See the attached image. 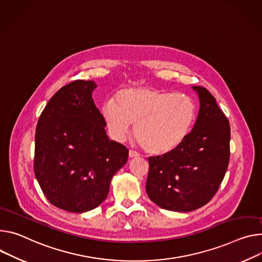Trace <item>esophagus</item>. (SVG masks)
<instances>
[{
	"mask_svg": "<svg viewBox=\"0 0 262 262\" xmlns=\"http://www.w3.org/2000/svg\"><path fill=\"white\" fill-rule=\"evenodd\" d=\"M128 156H129V158L130 159H134V158H138V157H140V155L137 152V151H135V150H129V152H128Z\"/></svg>",
	"mask_w": 262,
	"mask_h": 262,
	"instance_id": "obj_1",
	"label": "esophagus"
}]
</instances>
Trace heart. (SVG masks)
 I'll return each instance as SVG.
<instances>
[{
    "instance_id": "b5f03b06",
    "label": "heart",
    "mask_w": 262,
    "mask_h": 262,
    "mask_svg": "<svg viewBox=\"0 0 262 262\" xmlns=\"http://www.w3.org/2000/svg\"><path fill=\"white\" fill-rule=\"evenodd\" d=\"M102 105V116L112 137L125 140L132 125L141 147L155 156L168 154L180 146L191 130L198 114L188 95L138 86L122 90Z\"/></svg>"
}]
</instances>
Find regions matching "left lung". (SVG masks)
Segmentation results:
<instances>
[{"mask_svg":"<svg viewBox=\"0 0 262 262\" xmlns=\"http://www.w3.org/2000/svg\"><path fill=\"white\" fill-rule=\"evenodd\" d=\"M200 99L195 124L172 151L149 157L148 198L159 207L189 212L215 195L228 169L230 124L215 98L203 86H192Z\"/></svg>","mask_w":262,"mask_h":262,"instance_id":"8db88e82","label":"left lung"}]
</instances>
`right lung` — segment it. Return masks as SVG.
I'll use <instances>...</instances> for the list:
<instances>
[{"label":"right lung","mask_w":262,"mask_h":262,"mask_svg":"<svg viewBox=\"0 0 262 262\" xmlns=\"http://www.w3.org/2000/svg\"><path fill=\"white\" fill-rule=\"evenodd\" d=\"M97 84L75 80L58 90L36 125L34 173L53 206L74 213L98 207L128 149L108 139L92 98Z\"/></svg>","instance_id":"right-lung-1"}]
</instances>
